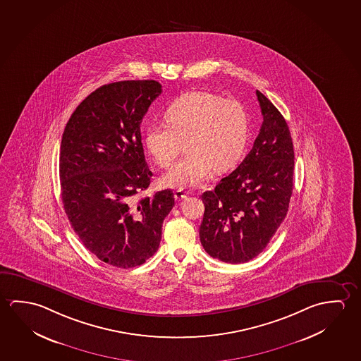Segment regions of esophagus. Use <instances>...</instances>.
<instances>
[{
    "mask_svg": "<svg viewBox=\"0 0 361 361\" xmlns=\"http://www.w3.org/2000/svg\"><path fill=\"white\" fill-rule=\"evenodd\" d=\"M188 194H189V192H188V191H186V190H183V189L176 190V191H175V199H176V200H178V201L183 200V199H185V197H186V196H188Z\"/></svg>",
    "mask_w": 361,
    "mask_h": 361,
    "instance_id": "obj_1",
    "label": "esophagus"
}]
</instances>
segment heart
<instances>
[{
  "label": "heart",
  "instance_id": "obj_1",
  "mask_svg": "<svg viewBox=\"0 0 361 361\" xmlns=\"http://www.w3.org/2000/svg\"><path fill=\"white\" fill-rule=\"evenodd\" d=\"M164 122L146 130V146L157 165L170 167L183 142L188 154L162 178L169 188L199 186L212 171L237 165L249 138L248 113L233 99L207 92H192L170 104Z\"/></svg>",
  "mask_w": 361,
  "mask_h": 361
}]
</instances>
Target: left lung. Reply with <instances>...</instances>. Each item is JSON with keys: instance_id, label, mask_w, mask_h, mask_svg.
Returning <instances> with one entry per match:
<instances>
[{"instance_id": "obj_1", "label": "left lung", "mask_w": 361, "mask_h": 361, "mask_svg": "<svg viewBox=\"0 0 361 361\" xmlns=\"http://www.w3.org/2000/svg\"><path fill=\"white\" fill-rule=\"evenodd\" d=\"M263 123L242 164L205 191L200 242L207 255L238 264L262 253L282 224L293 189L295 152L288 126L257 90Z\"/></svg>"}]
</instances>
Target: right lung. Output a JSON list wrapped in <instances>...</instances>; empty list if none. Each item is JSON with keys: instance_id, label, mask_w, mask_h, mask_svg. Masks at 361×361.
<instances>
[{"instance_id": "add662e5", "label": "right lung", "mask_w": 361, "mask_h": 361, "mask_svg": "<svg viewBox=\"0 0 361 361\" xmlns=\"http://www.w3.org/2000/svg\"><path fill=\"white\" fill-rule=\"evenodd\" d=\"M156 80L102 85L68 121L60 145L61 199L84 247L118 268L141 266L159 249L172 190L136 200L152 172L145 160L141 122L161 94Z\"/></svg>"}]
</instances>
